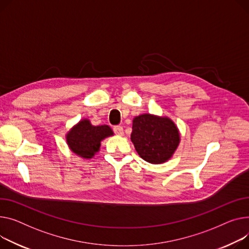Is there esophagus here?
Wrapping results in <instances>:
<instances>
[{"label": "esophagus", "instance_id": "34e87169", "mask_svg": "<svg viewBox=\"0 0 249 249\" xmlns=\"http://www.w3.org/2000/svg\"><path fill=\"white\" fill-rule=\"evenodd\" d=\"M113 131L116 135H122L123 134V127L122 126H115V127H113Z\"/></svg>", "mask_w": 249, "mask_h": 249}]
</instances>
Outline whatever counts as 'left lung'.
<instances>
[{
    "label": "left lung",
    "instance_id": "left-lung-1",
    "mask_svg": "<svg viewBox=\"0 0 249 249\" xmlns=\"http://www.w3.org/2000/svg\"><path fill=\"white\" fill-rule=\"evenodd\" d=\"M131 141L142 159L160 164L167 161L179 144L175 124L166 117L143 114L133 120Z\"/></svg>",
    "mask_w": 249,
    "mask_h": 249
}]
</instances>
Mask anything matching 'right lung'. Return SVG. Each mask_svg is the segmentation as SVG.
Wrapping results in <instances>:
<instances>
[{"mask_svg": "<svg viewBox=\"0 0 249 249\" xmlns=\"http://www.w3.org/2000/svg\"><path fill=\"white\" fill-rule=\"evenodd\" d=\"M111 135L109 126H93L89 120H82L67 134V142L75 154L89 159L99 150L100 142Z\"/></svg>", "mask_w": 249, "mask_h": 249, "instance_id": "add662e5", "label": "right lung"}]
</instances>
